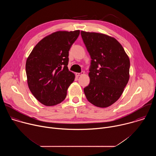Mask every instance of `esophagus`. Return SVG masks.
Instances as JSON below:
<instances>
[{"mask_svg": "<svg viewBox=\"0 0 156 156\" xmlns=\"http://www.w3.org/2000/svg\"><path fill=\"white\" fill-rule=\"evenodd\" d=\"M84 74V72H81V73H76V75L77 76H81V75H83Z\"/></svg>", "mask_w": 156, "mask_h": 156, "instance_id": "1", "label": "esophagus"}]
</instances>
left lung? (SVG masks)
Returning <instances> with one entry per match:
<instances>
[{"label": "left lung", "instance_id": "obj_1", "mask_svg": "<svg viewBox=\"0 0 156 156\" xmlns=\"http://www.w3.org/2000/svg\"><path fill=\"white\" fill-rule=\"evenodd\" d=\"M91 58L90 83L84 88L87 99L98 107H107L122 94L129 78L130 62L120 43L108 35L81 31Z\"/></svg>", "mask_w": 156, "mask_h": 156}]
</instances>
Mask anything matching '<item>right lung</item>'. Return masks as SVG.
I'll list each match as a JSON object with an SVG mask.
<instances>
[{
	"label": "right lung",
	"instance_id": "right-lung-1",
	"mask_svg": "<svg viewBox=\"0 0 156 156\" xmlns=\"http://www.w3.org/2000/svg\"><path fill=\"white\" fill-rule=\"evenodd\" d=\"M80 30L58 31L41 39L26 62L30 90L35 98L46 106L62 102L75 75L69 70V51Z\"/></svg>",
	"mask_w": 156,
	"mask_h": 156
}]
</instances>
